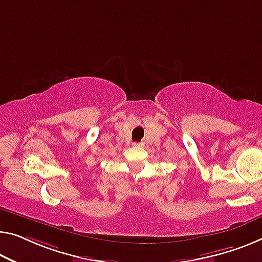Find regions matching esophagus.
Segmentation results:
<instances>
[{"instance_id":"obj_1","label":"esophagus","mask_w":262,"mask_h":262,"mask_svg":"<svg viewBox=\"0 0 262 262\" xmlns=\"http://www.w3.org/2000/svg\"><path fill=\"white\" fill-rule=\"evenodd\" d=\"M134 146L140 147V146H143V143H134Z\"/></svg>"}]
</instances>
